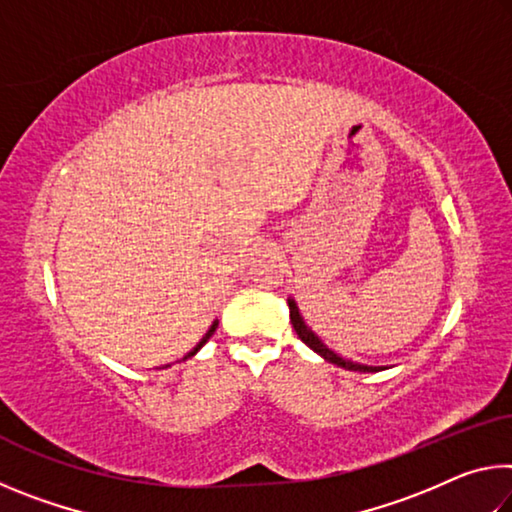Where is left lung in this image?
<instances>
[{"mask_svg":"<svg viewBox=\"0 0 512 512\" xmlns=\"http://www.w3.org/2000/svg\"><path fill=\"white\" fill-rule=\"evenodd\" d=\"M289 311H291V325H293V329H296V334H298V339L305 343V345H309L311 350H314L316 354H320V357H323L325 361H329V363H334V366H339V368H345V370H357V372H377V370H381L379 366H363V363H357V361H348V359H343L341 354H336L334 350H329L327 345L318 339V336L311 332V329L305 325V320H302V316H300V311H298V305H296V300H291L289 298Z\"/></svg>","mask_w":512,"mask_h":512,"instance_id":"obj_1","label":"left lung"}]
</instances>
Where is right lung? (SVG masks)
Returning a JSON list of instances; mask_svg holds the SVG:
<instances>
[{
    "mask_svg": "<svg viewBox=\"0 0 512 512\" xmlns=\"http://www.w3.org/2000/svg\"><path fill=\"white\" fill-rule=\"evenodd\" d=\"M216 327H219V320H214V323H212V327H210V329H207V334H205V336H203V339H201V343H198V345H196V348H194L192 352H189L185 359H189V357H194V354H196L198 350H201V348H203V345H205L207 341H210V336H212V334L216 332Z\"/></svg>",
    "mask_w": 512,
    "mask_h": 512,
    "instance_id": "obj_1",
    "label": "right lung"
}]
</instances>
